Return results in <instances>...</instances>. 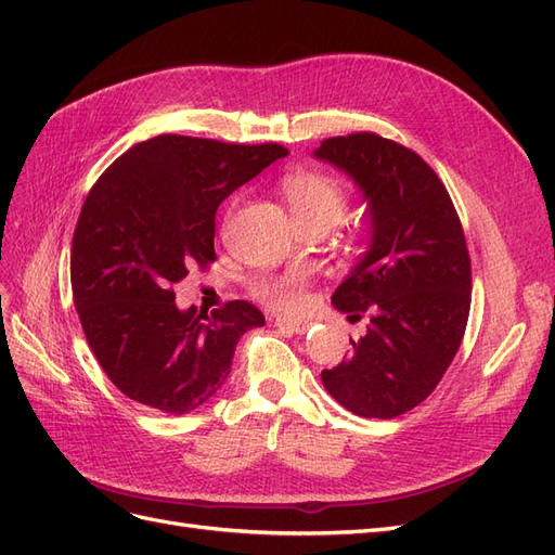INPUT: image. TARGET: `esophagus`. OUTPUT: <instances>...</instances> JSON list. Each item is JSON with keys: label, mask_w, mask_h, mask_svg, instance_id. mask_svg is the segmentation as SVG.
<instances>
[{"label": "esophagus", "mask_w": 555, "mask_h": 555, "mask_svg": "<svg viewBox=\"0 0 555 555\" xmlns=\"http://www.w3.org/2000/svg\"><path fill=\"white\" fill-rule=\"evenodd\" d=\"M273 324H275L278 328H287V331H292V333H306V331L310 328L308 322H298V319H289V317H275Z\"/></svg>", "instance_id": "esophagus-1"}]
</instances>
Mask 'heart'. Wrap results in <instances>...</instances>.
Returning a JSON list of instances; mask_svg holds the SVG:
<instances>
[{
	"label": "heart",
	"instance_id": "obj_1",
	"mask_svg": "<svg viewBox=\"0 0 555 555\" xmlns=\"http://www.w3.org/2000/svg\"><path fill=\"white\" fill-rule=\"evenodd\" d=\"M282 194L298 224L326 222L333 224L347 208L345 184L322 171H294L282 180ZM310 275L306 268L280 275H257L249 282V292L263 306L278 312H296L306 304Z\"/></svg>",
	"mask_w": 555,
	"mask_h": 555
}]
</instances>
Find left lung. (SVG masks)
Returning a JSON list of instances; mask_svg holds the SVG:
<instances>
[{
	"mask_svg": "<svg viewBox=\"0 0 555 555\" xmlns=\"http://www.w3.org/2000/svg\"><path fill=\"white\" fill-rule=\"evenodd\" d=\"M314 157L354 178L371 215V249L333 294L349 319L367 314L351 354L322 371L326 391L365 418L424 402L456 357L473 271L459 212L414 150L373 131L322 141Z\"/></svg>",
	"mask_w": 555,
	"mask_h": 555,
	"instance_id": "obj_1",
	"label": "left lung"
}]
</instances>
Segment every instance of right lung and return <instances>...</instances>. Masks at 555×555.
I'll return each mask as SVG.
<instances>
[{
  "instance_id": "right-lung-1",
  "label": "right lung",
  "mask_w": 555,
  "mask_h": 555,
  "mask_svg": "<svg viewBox=\"0 0 555 555\" xmlns=\"http://www.w3.org/2000/svg\"><path fill=\"white\" fill-rule=\"evenodd\" d=\"M278 143L162 133L99 176L72 241L74 306L108 379L141 405L188 414L220 389L241 335L263 326L247 300L210 317L178 310L173 284L215 261L217 206L268 164Z\"/></svg>"
}]
</instances>
